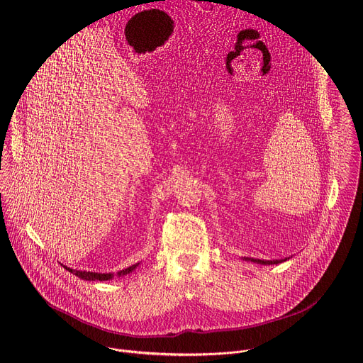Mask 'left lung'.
<instances>
[{"instance_id": "8db88e82", "label": "left lung", "mask_w": 363, "mask_h": 363, "mask_svg": "<svg viewBox=\"0 0 363 363\" xmlns=\"http://www.w3.org/2000/svg\"><path fill=\"white\" fill-rule=\"evenodd\" d=\"M242 260H247V262H252V263H257V264H264V266H270V264H279V263H283L286 262L287 258H284V260H258V258H247L244 257Z\"/></svg>"}]
</instances>
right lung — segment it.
I'll return each mask as SVG.
<instances>
[{
	"mask_svg": "<svg viewBox=\"0 0 363 363\" xmlns=\"http://www.w3.org/2000/svg\"><path fill=\"white\" fill-rule=\"evenodd\" d=\"M63 266V264H62ZM139 266V263H136V264H133V266H130V267H128V269H125V270H121V272H118V277H123V276H126V274H129V273H132L136 267ZM63 267H66V266H63ZM66 270L67 272H70V273H73L74 276H77L79 279H82V280H89V281H94V280H99V281H105V280H111V279H113V273H93V272H80V270H73V269H70V267H66Z\"/></svg>",
	"mask_w": 363,
	"mask_h": 363,
	"instance_id": "right-lung-1",
	"label": "right lung"
}]
</instances>
